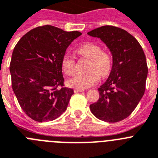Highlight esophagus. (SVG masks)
<instances>
[{"label": "esophagus", "mask_w": 158, "mask_h": 158, "mask_svg": "<svg viewBox=\"0 0 158 158\" xmlns=\"http://www.w3.org/2000/svg\"><path fill=\"white\" fill-rule=\"evenodd\" d=\"M84 90H83V89H75L74 90V91H75V93H78V92H82V91H83Z\"/></svg>", "instance_id": "1"}]
</instances>
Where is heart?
<instances>
[{
    "mask_svg": "<svg viewBox=\"0 0 158 158\" xmlns=\"http://www.w3.org/2000/svg\"><path fill=\"white\" fill-rule=\"evenodd\" d=\"M78 52L90 60L86 74H77L68 79L69 87L76 89H86L97 83L101 77L107 76L112 69L111 56L108 52H102V48L94 43H87L81 45ZM63 71L66 75H72L75 71V59L73 56L66 53L61 61Z\"/></svg>",
    "mask_w": 158,
    "mask_h": 158,
    "instance_id": "heart-1",
    "label": "heart"
}]
</instances>
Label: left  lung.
<instances>
[{
	"mask_svg": "<svg viewBox=\"0 0 158 158\" xmlns=\"http://www.w3.org/2000/svg\"><path fill=\"white\" fill-rule=\"evenodd\" d=\"M101 39L113 56L111 72L98 89L99 98L90 105L97 118L118 123L127 118L136 108L145 90L148 67L142 46L128 31L105 25L89 31Z\"/></svg>",
	"mask_w": 158,
	"mask_h": 158,
	"instance_id": "left-lung-1",
	"label": "left lung"
}]
</instances>
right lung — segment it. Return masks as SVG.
Here are the masks:
<instances>
[{"label":"right lung","mask_w":158,"mask_h":158,"mask_svg":"<svg viewBox=\"0 0 158 158\" xmlns=\"http://www.w3.org/2000/svg\"><path fill=\"white\" fill-rule=\"evenodd\" d=\"M81 35L44 25L28 31L15 46L9 68L12 87L31 119L54 120L68 107L74 90L64 85L61 61L68 47Z\"/></svg>","instance_id":"1"}]
</instances>
